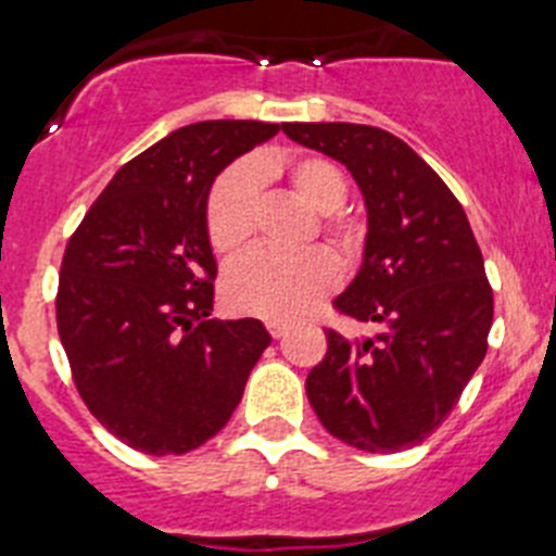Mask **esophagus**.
<instances>
[{
  "label": "esophagus",
  "mask_w": 556,
  "mask_h": 556,
  "mask_svg": "<svg viewBox=\"0 0 556 556\" xmlns=\"http://www.w3.org/2000/svg\"><path fill=\"white\" fill-rule=\"evenodd\" d=\"M267 331L273 333L275 339H281L283 333L289 331V323H281V320H269V323H267Z\"/></svg>",
  "instance_id": "esophagus-1"
}]
</instances>
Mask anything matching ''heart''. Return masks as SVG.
Listing matches in <instances>:
<instances>
[{"label":"heart","mask_w":556,"mask_h":556,"mask_svg":"<svg viewBox=\"0 0 556 556\" xmlns=\"http://www.w3.org/2000/svg\"><path fill=\"white\" fill-rule=\"evenodd\" d=\"M283 175L292 194L317 211V236L338 258L314 248L298 255L253 253L225 275L223 294L233 312L264 320H292L308 312L337 283V264L356 269L365 258L367 230L356 217L339 211L348 200L345 172L326 155H294L289 161H258L255 166L233 164L208 191L205 230L214 253L236 258L250 248L258 223V178Z\"/></svg>","instance_id":"1"}]
</instances>
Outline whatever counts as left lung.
I'll use <instances>...</instances> for the list:
<instances>
[{"mask_svg": "<svg viewBox=\"0 0 556 556\" xmlns=\"http://www.w3.org/2000/svg\"><path fill=\"white\" fill-rule=\"evenodd\" d=\"M298 144L345 164L367 203L365 264L333 308L372 337L326 328L306 395L328 434L370 454L424 443L488 353L493 287L465 208L406 141L370 125L292 122Z\"/></svg>", "mask_w": 556, "mask_h": 556, "instance_id": "left-lung-1", "label": "left lung"}]
</instances>
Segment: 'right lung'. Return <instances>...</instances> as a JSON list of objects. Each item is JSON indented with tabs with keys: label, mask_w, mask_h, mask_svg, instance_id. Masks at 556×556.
I'll list each match as a JSON object with an SVG mask.
<instances>
[{
	"label": "right lung",
	"mask_w": 556,
	"mask_h": 556,
	"mask_svg": "<svg viewBox=\"0 0 556 556\" xmlns=\"http://www.w3.org/2000/svg\"><path fill=\"white\" fill-rule=\"evenodd\" d=\"M281 125L198 122L127 161L72 233L55 317L72 381L122 443L178 456L217 434L269 345L262 320L217 323L208 189Z\"/></svg>",
	"instance_id": "1"
}]
</instances>
